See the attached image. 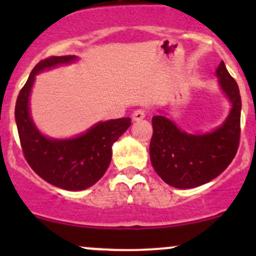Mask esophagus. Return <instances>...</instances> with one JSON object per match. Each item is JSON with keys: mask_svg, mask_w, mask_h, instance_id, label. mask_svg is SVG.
I'll list each match as a JSON object with an SVG mask.
<instances>
[{"mask_svg": "<svg viewBox=\"0 0 256 256\" xmlns=\"http://www.w3.org/2000/svg\"><path fill=\"white\" fill-rule=\"evenodd\" d=\"M144 116H146V112H144V109H138L135 110L132 114V118L134 121H140L142 120V118H144Z\"/></svg>", "mask_w": 256, "mask_h": 256, "instance_id": "1", "label": "esophagus"}]
</instances>
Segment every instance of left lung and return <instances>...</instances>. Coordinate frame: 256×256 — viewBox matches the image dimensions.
<instances>
[{
    "mask_svg": "<svg viewBox=\"0 0 256 256\" xmlns=\"http://www.w3.org/2000/svg\"><path fill=\"white\" fill-rule=\"evenodd\" d=\"M219 85L232 104L219 128L207 134H187L164 115L152 118L150 158L152 167L167 184L187 190L218 177L230 164L240 140L242 99L238 84L220 62L216 70Z\"/></svg>",
    "mask_w": 256,
    "mask_h": 256,
    "instance_id": "left-lung-1",
    "label": "left lung"
}]
</instances>
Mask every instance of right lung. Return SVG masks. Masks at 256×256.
Wrapping results in <instances>:
<instances>
[{"label":"right lung","instance_id":"right-lung-1","mask_svg":"<svg viewBox=\"0 0 256 256\" xmlns=\"http://www.w3.org/2000/svg\"><path fill=\"white\" fill-rule=\"evenodd\" d=\"M76 60V56H49L40 60L20 89L14 109L20 147L28 164L48 183L66 190H86L104 176L112 161L114 142L131 125L130 118L102 121L86 132L64 140L47 138L38 130L30 112V95L36 76Z\"/></svg>","mask_w":256,"mask_h":256}]
</instances>
